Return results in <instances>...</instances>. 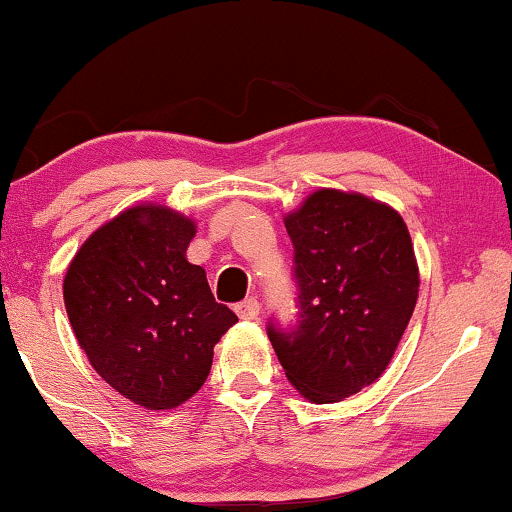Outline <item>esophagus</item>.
Segmentation results:
<instances>
[{
	"label": "esophagus",
	"instance_id": "obj_1",
	"mask_svg": "<svg viewBox=\"0 0 512 512\" xmlns=\"http://www.w3.org/2000/svg\"><path fill=\"white\" fill-rule=\"evenodd\" d=\"M235 311L242 320H258V311H261V304H258L254 296H251V299H244L242 304H237Z\"/></svg>",
	"mask_w": 512,
	"mask_h": 512
}]
</instances>
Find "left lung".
Returning <instances> with one entry per match:
<instances>
[{
	"instance_id": "1",
	"label": "left lung",
	"mask_w": 512,
	"mask_h": 512,
	"mask_svg": "<svg viewBox=\"0 0 512 512\" xmlns=\"http://www.w3.org/2000/svg\"><path fill=\"white\" fill-rule=\"evenodd\" d=\"M299 282V325L268 327L287 380L311 403L370 387L394 358L420 289L408 227L389 204L315 189L285 213Z\"/></svg>"
}]
</instances>
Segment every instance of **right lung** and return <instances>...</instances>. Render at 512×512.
<instances>
[{"label":"right lung","mask_w":512,"mask_h":512,"mask_svg":"<svg viewBox=\"0 0 512 512\" xmlns=\"http://www.w3.org/2000/svg\"><path fill=\"white\" fill-rule=\"evenodd\" d=\"M197 223L137 204L92 232L63 277L80 349L104 382L147 410H170L206 382L213 346L237 323L206 270L187 261Z\"/></svg>","instance_id":"right-lung-1"}]
</instances>
